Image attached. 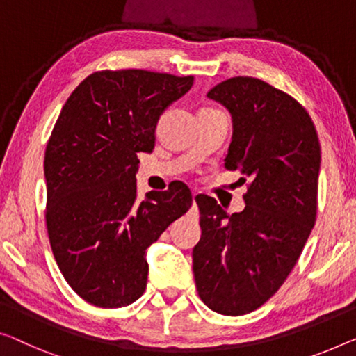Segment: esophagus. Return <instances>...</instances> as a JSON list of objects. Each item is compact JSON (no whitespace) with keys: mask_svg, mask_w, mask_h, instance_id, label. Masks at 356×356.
<instances>
[{"mask_svg":"<svg viewBox=\"0 0 356 356\" xmlns=\"http://www.w3.org/2000/svg\"><path fill=\"white\" fill-rule=\"evenodd\" d=\"M196 198H198V193H196V192H195V193H193V206L196 204Z\"/></svg>","mask_w":356,"mask_h":356,"instance_id":"obj_1","label":"esophagus"}]
</instances>
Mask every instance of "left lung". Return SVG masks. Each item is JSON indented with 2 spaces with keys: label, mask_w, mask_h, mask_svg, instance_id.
<instances>
[{
  "label": "left lung",
  "mask_w": 356,
  "mask_h": 356,
  "mask_svg": "<svg viewBox=\"0 0 356 356\" xmlns=\"http://www.w3.org/2000/svg\"><path fill=\"white\" fill-rule=\"evenodd\" d=\"M208 97L232 115L225 168L240 169L251 184L245 209L232 216L214 198L198 195L201 238L192 254L193 273L211 310L238 316L277 293L309 240L320 142L305 108L262 79L230 78Z\"/></svg>",
  "instance_id": "1"
}]
</instances>
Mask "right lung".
<instances>
[{
  "instance_id": "right-lung-1",
  "label": "right lung",
  "mask_w": 356,
  "mask_h": 356,
  "mask_svg": "<svg viewBox=\"0 0 356 356\" xmlns=\"http://www.w3.org/2000/svg\"><path fill=\"white\" fill-rule=\"evenodd\" d=\"M193 76L97 72L67 99L44 153L46 225L52 254L75 293L120 309L147 288V249L192 206L184 182L137 200V153L155 148L158 120Z\"/></svg>"
}]
</instances>
